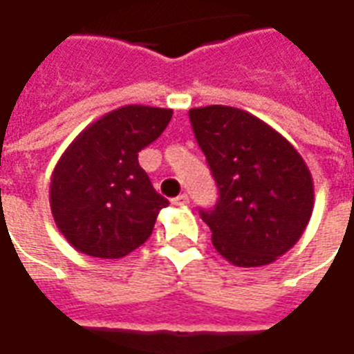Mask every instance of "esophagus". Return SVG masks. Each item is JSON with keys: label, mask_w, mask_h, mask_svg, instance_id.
<instances>
[{"label": "esophagus", "mask_w": 354, "mask_h": 354, "mask_svg": "<svg viewBox=\"0 0 354 354\" xmlns=\"http://www.w3.org/2000/svg\"><path fill=\"white\" fill-rule=\"evenodd\" d=\"M172 205L174 207H185V205H189V197L185 193H182V195H178L176 199H172Z\"/></svg>", "instance_id": "esophagus-1"}]
</instances>
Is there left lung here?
I'll list each match as a JSON object with an SVG mask.
<instances>
[{
	"label": "left lung",
	"instance_id": "left-lung-1",
	"mask_svg": "<svg viewBox=\"0 0 354 354\" xmlns=\"http://www.w3.org/2000/svg\"><path fill=\"white\" fill-rule=\"evenodd\" d=\"M220 199L201 210L212 245L237 267L273 263L304 235L315 207L304 157L273 127L245 109H189Z\"/></svg>",
	"mask_w": 354,
	"mask_h": 354
}]
</instances>
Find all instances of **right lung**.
I'll use <instances>...</instances> for the list:
<instances>
[{
	"label": "right lung",
	"mask_w": 354,
	"mask_h": 354,
	"mask_svg": "<svg viewBox=\"0 0 354 354\" xmlns=\"http://www.w3.org/2000/svg\"><path fill=\"white\" fill-rule=\"evenodd\" d=\"M172 109L123 106L96 119L53 170L50 212L80 252L117 260L144 245L169 201L155 192L138 153L167 129Z\"/></svg>",
	"instance_id": "1"
}]
</instances>
